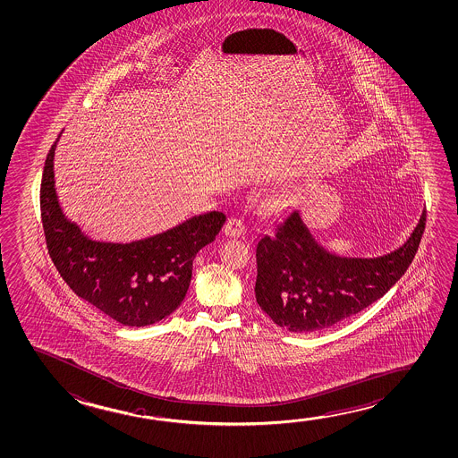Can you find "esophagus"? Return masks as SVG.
Returning a JSON list of instances; mask_svg holds the SVG:
<instances>
[{"label":"esophagus","mask_w":458,"mask_h":458,"mask_svg":"<svg viewBox=\"0 0 458 458\" xmlns=\"http://www.w3.org/2000/svg\"><path fill=\"white\" fill-rule=\"evenodd\" d=\"M225 233L227 237L239 239L242 235H245V225L239 218H229L225 225Z\"/></svg>","instance_id":"obj_1"}]
</instances>
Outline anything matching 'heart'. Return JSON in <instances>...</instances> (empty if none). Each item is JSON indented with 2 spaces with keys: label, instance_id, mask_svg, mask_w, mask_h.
<instances>
[{
  "label": "heart",
  "instance_id": "heart-1",
  "mask_svg": "<svg viewBox=\"0 0 458 458\" xmlns=\"http://www.w3.org/2000/svg\"><path fill=\"white\" fill-rule=\"evenodd\" d=\"M280 204L281 199H275L274 202H272V205H270V207H272V208H276V207H280Z\"/></svg>",
  "mask_w": 458,
  "mask_h": 458
}]
</instances>
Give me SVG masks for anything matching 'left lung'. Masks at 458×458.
Instances as JSON below:
<instances>
[{
    "instance_id": "1",
    "label": "left lung",
    "mask_w": 458,
    "mask_h": 458,
    "mask_svg": "<svg viewBox=\"0 0 458 458\" xmlns=\"http://www.w3.org/2000/svg\"><path fill=\"white\" fill-rule=\"evenodd\" d=\"M423 210L400 248L377 258H348L314 239L297 207L256 248V301L280 327L318 332L346 321L381 299L408 270L425 229Z\"/></svg>"
}]
</instances>
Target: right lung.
<instances>
[{"mask_svg":"<svg viewBox=\"0 0 458 458\" xmlns=\"http://www.w3.org/2000/svg\"><path fill=\"white\" fill-rule=\"evenodd\" d=\"M62 132L48 151L41 182L42 227L56 270L79 297L114 321L144 327L165 319L183 301L192 260L215 240L225 215H196L130 243L91 239L63 213L56 196L54 157Z\"/></svg>","mask_w":458,"mask_h":458,"instance_id":"obj_1","label":"right lung"}]
</instances>
